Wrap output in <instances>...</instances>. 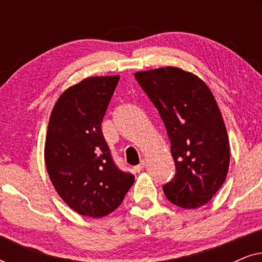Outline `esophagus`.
<instances>
[{
  "instance_id": "obj_1",
  "label": "esophagus",
  "mask_w": 262,
  "mask_h": 262,
  "mask_svg": "<svg viewBox=\"0 0 262 262\" xmlns=\"http://www.w3.org/2000/svg\"><path fill=\"white\" fill-rule=\"evenodd\" d=\"M144 167H145V161H142V162L139 163L138 166L135 167V171H137V173H139V171L144 169Z\"/></svg>"
}]
</instances>
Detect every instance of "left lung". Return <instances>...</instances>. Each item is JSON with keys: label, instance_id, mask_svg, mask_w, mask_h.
<instances>
[{"label": "left lung", "instance_id": "left-lung-1", "mask_svg": "<svg viewBox=\"0 0 262 262\" xmlns=\"http://www.w3.org/2000/svg\"><path fill=\"white\" fill-rule=\"evenodd\" d=\"M136 80L166 126L177 174L163 186L167 199L198 209L227 179L230 145L216 99L202 78L177 67L137 71Z\"/></svg>", "mask_w": 262, "mask_h": 262}]
</instances>
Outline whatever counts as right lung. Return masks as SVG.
<instances>
[{
	"label": "right lung",
	"instance_id": "add662e5",
	"mask_svg": "<svg viewBox=\"0 0 262 262\" xmlns=\"http://www.w3.org/2000/svg\"><path fill=\"white\" fill-rule=\"evenodd\" d=\"M119 75L93 76L66 89L53 106L44 159L53 187L85 217L113 212L135 182L114 164L101 131Z\"/></svg>",
	"mask_w": 262,
	"mask_h": 262
}]
</instances>
